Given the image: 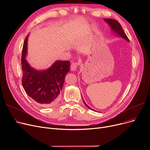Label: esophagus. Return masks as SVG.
<instances>
[{
    "label": "esophagus",
    "mask_w": 150,
    "mask_h": 150,
    "mask_svg": "<svg viewBox=\"0 0 150 150\" xmlns=\"http://www.w3.org/2000/svg\"><path fill=\"white\" fill-rule=\"evenodd\" d=\"M78 66V63L76 62H73L72 64H71V66H70V69L72 71H74L76 69L77 67Z\"/></svg>",
    "instance_id": "esophagus-1"
}]
</instances>
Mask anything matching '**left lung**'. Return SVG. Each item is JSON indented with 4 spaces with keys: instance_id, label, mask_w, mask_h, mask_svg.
I'll return each instance as SVG.
<instances>
[{
    "instance_id": "obj_1",
    "label": "left lung",
    "mask_w": 150,
    "mask_h": 150,
    "mask_svg": "<svg viewBox=\"0 0 150 150\" xmlns=\"http://www.w3.org/2000/svg\"><path fill=\"white\" fill-rule=\"evenodd\" d=\"M104 20H105V22H106L108 23L109 25L110 26V27H111V30L114 31L115 33H117L118 35H119L120 36H121L122 38L125 39V40H127V41H129L128 38L127 37V35H126L125 33L124 32L122 28L121 25L120 24V23L119 22H118L116 20H115V19H104ZM83 100L84 101V103L85 104V105L86 106H87L88 108H89L90 109L92 110V111H94L93 109H92L89 106L86 105V103H85L83 99Z\"/></svg>"
}]
</instances>
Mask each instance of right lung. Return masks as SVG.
<instances>
[{
	"label": "right lung",
	"mask_w": 150,
	"mask_h": 150,
	"mask_svg": "<svg viewBox=\"0 0 150 150\" xmlns=\"http://www.w3.org/2000/svg\"><path fill=\"white\" fill-rule=\"evenodd\" d=\"M27 39H25L22 52V84L27 95L36 103L45 107H50L57 103L64 82L70 70L69 61H57L44 70L31 67L25 57L27 53Z\"/></svg>",
	"instance_id": "add662e5"
}]
</instances>
